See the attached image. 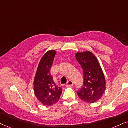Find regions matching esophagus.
Segmentation results:
<instances>
[{
    "label": "esophagus",
    "instance_id": "esophagus-1",
    "mask_svg": "<svg viewBox=\"0 0 128 128\" xmlns=\"http://www.w3.org/2000/svg\"><path fill=\"white\" fill-rule=\"evenodd\" d=\"M74 86V82L72 81H68L67 82V84H66V86Z\"/></svg>",
    "mask_w": 128,
    "mask_h": 128
}]
</instances>
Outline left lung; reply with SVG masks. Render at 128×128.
I'll return each mask as SVG.
<instances>
[{
	"label": "left lung",
	"mask_w": 128,
	"mask_h": 128,
	"mask_svg": "<svg viewBox=\"0 0 128 128\" xmlns=\"http://www.w3.org/2000/svg\"><path fill=\"white\" fill-rule=\"evenodd\" d=\"M76 60L82 68L84 84L77 91L82 101L94 103L101 98L105 90V78L98 60L90 52H78Z\"/></svg>",
	"instance_id": "left-lung-1"
}]
</instances>
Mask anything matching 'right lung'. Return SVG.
Returning <instances> with one entry per match:
<instances>
[{"label":"right lung","instance_id":"obj_1","mask_svg":"<svg viewBox=\"0 0 128 128\" xmlns=\"http://www.w3.org/2000/svg\"><path fill=\"white\" fill-rule=\"evenodd\" d=\"M56 52H47L42 58L34 81V91L38 100L44 105L51 106L58 101L62 88L57 86L50 73Z\"/></svg>","mask_w":128,"mask_h":128}]
</instances>
